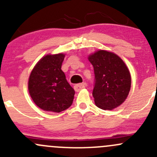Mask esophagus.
<instances>
[{"label":"esophagus","mask_w":157,"mask_h":157,"mask_svg":"<svg viewBox=\"0 0 157 157\" xmlns=\"http://www.w3.org/2000/svg\"><path fill=\"white\" fill-rule=\"evenodd\" d=\"M85 88V85L83 83H79V84H76L74 86V89L76 92H79L81 90Z\"/></svg>","instance_id":"34e87169"}]
</instances>
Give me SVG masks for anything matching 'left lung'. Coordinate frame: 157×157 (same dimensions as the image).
<instances>
[{
	"label": "left lung",
	"mask_w": 157,
	"mask_h": 157,
	"mask_svg": "<svg viewBox=\"0 0 157 157\" xmlns=\"http://www.w3.org/2000/svg\"><path fill=\"white\" fill-rule=\"evenodd\" d=\"M93 66L95 104L99 109L112 110L123 103L131 90V74L123 60L113 52L99 50L88 56Z\"/></svg>",
	"instance_id": "obj_1"
}]
</instances>
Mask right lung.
<instances>
[{
	"instance_id": "add662e5",
	"label": "right lung",
	"mask_w": 157,
	"mask_h": 157,
	"mask_svg": "<svg viewBox=\"0 0 157 157\" xmlns=\"http://www.w3.org/2000/svg\"><path fill=\"white\" fill-rule=\"evenodd\" d=\"M65 55L42 57L30 73L28 90L33 102L46 112H61L72 105L75 91L61 70Z\"/></svg>"
}]
</instances>
